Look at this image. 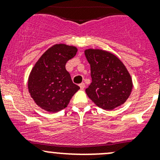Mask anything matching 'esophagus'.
Masks as SVG:
<instances>
[{
  "instance_id": "34e87169",
  "label": "esophagus",
  "mask_w": 160,
  "mask_h": 160,
  "mask_svg": "<svg viewBox=\"0 0 160 160\" xmlns=\"http://www.w3.org/2000/svg\"><path fill=\"white\" fill-rule=\"evenodd\" d=\"M79 86H80V89H84L85 83H80V85H79Z\"/></svg>"
}]
</instances>
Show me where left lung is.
<instances>
[{
    "label": "left lung",
    "mask_w": 160,
    "mask_h": 160,
    "mask_svg": "<svg viewBox=\"0 0 160 160\" xmlns=\"http://www.w3.org/2000/svg\"><path fill=\"white\" fill-rule=\"evenodd\" d=\"M92 82L86 89L88 96L98 107L113 110L130 96L132 80L122 61L108 52L87 49Z\"/></svg>",
    "instance_id": "1"
}]
</instances>
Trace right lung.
Segmentation results:
<instances>
[{
  "instance_id": "add662e5",
  "label": "right lung",
  "mask_w": 160,
  "mask_h": 160,
  "mask_svg": "<svg viewBox=\"0 0 160 160\" xmlns=\"http://www.w3.org/2000/svg\"><path fill=\"white\" fill-rule=\"evenodd\" d=\"M77 49L56 44L43 53L28 77V90L41 108L57 112L67 107L80 87L72 83L66 63L77 54Z\"/></svg>"
}]
</instances>
